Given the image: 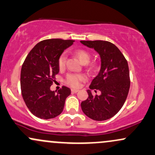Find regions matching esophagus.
<instances>
[{"label":"esophagus","instance_id":"1","mask_svg":"<svg viewBox=\"0 0 155 155\" xmlns=\"http://www.w3.org/2000/svg\"><path fill=\"white\" fill-rule=\"evenodd\" d=\"M71 92L73 93H76V92H79V90H76V89H71Z\"/></svg>","mask_w":155,"mask_h":155}]
</instances>
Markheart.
Segmentation results:
<instances>
[{"instance_id":"heart-1","label":"heart","mask_w":155,"mask_h":155,"mask_svg":"<svg viewBox=\"0 0 155 155\" xmlns=\"http://www.w3.org/2000/svg\"><path fill=\"white\" fill-rule=\"evenodd\" d=\"M75 55L76 58L79 60L81 63L86 64L90 61V54L88 51L84 49H76L75 51ZM66 63V55L65 54H62L60 56L58 60V66L60 69H63L65 66ZM93 68V66H92ZM86 76L83 74H70L66 77V84L72 87H79L82 81L86 80Z\"/></svg>"}]
</instances>
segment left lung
I'll use <instances>...</instances> for the list:
<instances>
[{"mask_svg":"<svg viewBox=\"0 0 155 155\" xmlns=\"http://www.w3.org/2000/svg\"><path fill=\"white\" fill-rule=\"evenodd\" d=\"M80 42L95 49L101 58L100 71L92 79L87 90L88 98L81 102V109L93 120H108L118 113L128 95L130 85L128 64L120 49L111 42L101 40ZM91 89H99L101 94L93 96Z\"/></svg>","mask_w":155,"mask_h":155,"instance_id":"left-lung-1","label":"left lung"}]
</instances>
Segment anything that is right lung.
<instances>
[{"instance_id":"add662e5","label":"right lung","mask_w":155,"mask_h":155,"mask_svg":"<svg viewBox=\"0 0 155 155\" xmlns=\"http://www.w3.org/2000/svg\"><path fill=\"white\" fill-rule=\"evenodd\" d=\"M74 42L60 38L42 41L31 49L23 63L20 75L23 100L31 113L38 118L52 119L63 111L71 90L63 86L54 92L50 87L59 73L60 56Z\"/></svg>"}]
</instances>
